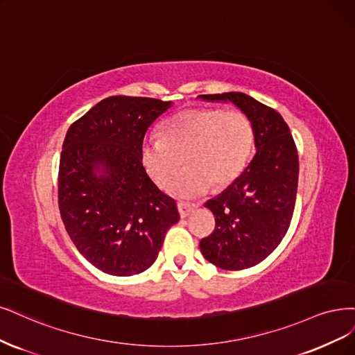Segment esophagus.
Instances as JSON below:
<instances>
[{"instance_id":"obj_1","label":"esophagus","mask_w":355,"mask_h":355,"mask_svg":"<svg viewBox=\"0 0 355 355\" xmlns=\"http://www.w3.org/2000/svg\"><path fill=\"white\" fill-rule=\"evenodd\" d=\"M178 209H179V214H180V217H187V216H189V214L195 210V204L185 202V201H180V202L178 204Z\"/></svg>"}]
</instances>
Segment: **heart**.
<instances>
[{
  "label": "heart",
  "instance_id": "1",
  "mask_svg": "<svg viewBox=\"0 0 355 355\" xmlns=\"http://www.w3.org/2000/svg\"><path fill=\"white\" fill-rule=\"evenodd\" d=\"M254 148V126L239 110L188 108L166 120L163 138L148 137L141 162L158 187L167 188L186 158L189 167L170 187L179 198H193L210 183L230 185L245 170Z\"/></svg>",
  "mask_w": 355,
  "mask_h": 355
}]
</instances>
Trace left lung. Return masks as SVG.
<instances>
[{"label": "left lung", "mask_w": 355, "mask_h": 355, "mask_svg": "<svg viewBox=\"0 0 355 355\" xmlns=\"http://www.w3.org/2000/svg\"><path fill=\"white\" fill-rule=\"evenodd\" d=\"M207 101H230L254 126L257 153L243 173L204 205L216 217L213 234L202 238V255L225 270L261 263L282 242L295 209L298 151L276 110L242 92L200 95Z\"/></svg>", "instance_id": "1"}]
</instances>
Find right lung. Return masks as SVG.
Returning a JSON list of instances; mask_svg holds the SVG:
<instances>
[{"label":"right lung","mask_w":355,"mask_h":355,"mask_svg":"<svg viewBox=\"0 0 355 355\" xmlns=\"http://www.w3.org/2000/svg\"><path fill=\"white\" fill-rule=\"evenodd\" d=\"M170 107L172 101L146 96H108L66 133L60 214L78 251L104 273L146 270L179 222L176 201L157 188L141 162L146 130Z\"/></svg>","instance_id":"1"}]
</instances>
